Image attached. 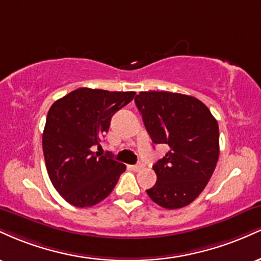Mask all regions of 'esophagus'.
I'll use <instances>...</instances> for the list:
<instances>
[{"label":"esophagus","instance_id":"esophagus-1","mask_svg":"<svg viewBox=\"0 0 261 261\" xmlns=\"http://www.w3.org/2000/svg\"><path fill=\"white\" fill-rule=\"evenodd\" d=\"M143 164L142 163H137V164H135V166H133L131 167V168H133L134 170H136V172H139V170H141V169H143Z\"/></svg>","mask_w":261,"mask_h":261}]
</instances>
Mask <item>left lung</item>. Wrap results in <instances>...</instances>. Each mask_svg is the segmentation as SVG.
<instances>
[{
	"mask_svg": "<svg viewBox=\"0 0 261 261\" xmlns=\"http://www.w3.org/2000/svg\"><path fill=\"white\" fill-rule=\"evenodd\" d=\"M135 103L152 141L169 146L153 166L157 181L146 191L162 207H184L201 194L216 168L217 120L201 100L191 95L140 92Z\"/></svg>",
	"mask_w": 261,
	"mask_h": 261,
	"instance_id": "1",
	"label": "left lung"
}]
</instances>
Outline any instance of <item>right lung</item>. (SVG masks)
<instances>
[{
	"mask_svg": "<svg viewBox=\"0 0 261 261\" xmlns=\"http://www.w3.org/2000/svg\"><path fill=\"white\" fill-rule=\"evenodd\" d=\"M135 94L79 88L49 109L43 133L45 164L54 188L71 205H97L112 193L126 169L113 154L100 155L93 147H100L113 115Z\"/></svg>",
	"mask_w": 261,
	"mask_h": 261,
	"instance_id": "right-lung-1",
	"label": "right lung"
}]
</instances>
